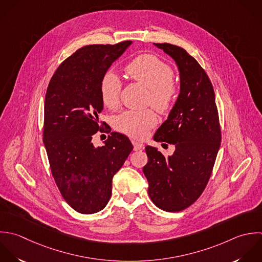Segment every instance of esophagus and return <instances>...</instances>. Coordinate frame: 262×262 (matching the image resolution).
Segmentation results:
<instances>
[{"label":"esophagus","instance_id":"34e87169","mask_svg":"<svg viewBox=\"0 0 262 262\" xmlns=\"http://www.w3.org/2000/svg\"><path fill=\"white\" fill-rule=\"evenodd\" d=\"M133 144H134V149L136 151L138 150H143L145 148V145L142 144V143H139V142H136V141H133Z\"/></svg>","mask_w":262,"mask_h":262}]
</instances>
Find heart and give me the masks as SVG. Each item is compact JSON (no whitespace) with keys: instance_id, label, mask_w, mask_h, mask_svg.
Returning a JSON list of instances; mask_svg holds the SVG:
<instances>
[{"instance_id":"b5f03b06","label":"heart","mask_w":262,"mask_h":262,"mask_svg":"<svg viewBox=\"0 0 262 262\" xmlns=\"http://www.w3.org/2000/svg\"><path fill=\"white\" fill-rule=\"evenodd\" d=\"M127 75L136 82L145 86L148 102L158 111L169 109L178 95V84L172 78L171 67L156 56L145 54L134 59L125 68ZM122 83L113 72H107L100 84L103 104L114 109L119 104ZM115 127L136 139L145 138L150 128L157 123V117L151 110L125 111L115 118Z\"/></svg>"}]
</instances>
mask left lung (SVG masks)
Segmentation results:
<instances>
[{
  "label": "left lung",
  "instance_id": "left-lung-1",
  "mask_svg": "<svg viewBox=\"0 0 262 262\" xmlns=\"http://www.w3.org/2000/svg\"><path fill=\"white\" fill-rule=\"evenodd\" d=\"M154 45L174 60L180 72L179 97L154 135L156 142L173 144L176 150L165 158L147 146L143 171L153 203L176 212L192 205L204 191L220 150L221 126L212 83L197 60L181 47Z\"/></svg>",
  "mask_w": 262,
  "mask_h": 262
}]
</instances>
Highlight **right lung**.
<instances>
[{
  "instance_id": "add662e5",
  "label": "right lung",
  "mask_w": 262,
  "mask_h": 262,
  "mask_svg": "<svg viewBox=\"0 0 262 262\" xmlns=\"http://www.w3.org/2000/svg\"><path fill=\"white\" fill-rule=\"evenodd\" d=\"M132 43L78 49L57 68L47 89L42 141L50 167L62 197L82 214L104 209L111 197L112 179L134 148L119 133H111L102 147L92 142L97 132L111 130L99 119L104 107L102 78Z\"/></svg>"
}]
</instances>
